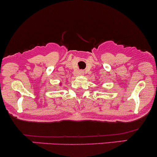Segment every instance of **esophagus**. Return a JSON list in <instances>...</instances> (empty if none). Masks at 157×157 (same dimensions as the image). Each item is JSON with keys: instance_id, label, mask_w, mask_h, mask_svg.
<instances>
[{"instance_id": "obj_1", "label": "esophagus", "mask_w": 157, "mask_h": 157, "mask_svg": "<svg viewBox=\"0 0 157 157\" xmlns=\"http://www.w3.org/2000/svg\"><path fill=\"white\" fill-rule=\"evenodd\" d=\"M83 74H84V71H82V70L77 71V75H82Z\"/></svg>"}]
</instances>
